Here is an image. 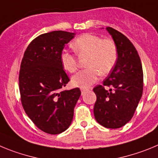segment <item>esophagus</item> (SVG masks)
<instances>
[{
  "instance_id": "1",
  "label": "esophagus",
  "mask_w": 158,
  "mask_h": 158,
  "mask_svg": "<svg viewBox=\"0 0 158 158\" xmlns=\"http://www.w3.org/2000/svg\"><path fill=\"white\" fill-rule=\"evenodd\" d=\"M80 89H81V92H82V94H83L85 92L87 91V90H88L87 88H80Z\"/></svg>"
}]
</instances>
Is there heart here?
Returning <instances> with one entry per match:
<instances>
[{
  "label": "heart",
  "instance_id": "1",
  "mask_svg": "<svg viewBox=\"0 0 158 158\" xmlns=\"http://www.w3.org/2000/svg\"><path fill=\"white\" fill-rule=\"evenodd\" d=\"M72 46L79 55H87L86 69L80 71L72 77L74 86L86 87L91 86L98 79L100 74L106 75L113 70L118 59L116 43L109 38L102 39L93 34H83L72 42ZM62 67L67 72L73 73L78 69L76 56L67 50L60 55Z\"/></svg>",
  "mask_w": 158,
  "mask_h": 158
}]
</instances>
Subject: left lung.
Wrapping results in <instances>:
<instances>
[{"label":"left lung","instance_id":"1","mask_svg":"<svg viewBox=\"0 0 158 158\" xmlns=\"http://www.w3.org/2000/svg\"><path fill=\"white\" fill-rule=\"evenodd\" d=\"M118 49V59L103 86L94 88L97 101L94 114L98 123L107 128H119L131 120L143 91L141 60L134 45L127 37L107 27ZM106 86L111 88L109 91Z\"/></svg>","mask_w":158,"mask_h":158}]
</instances>
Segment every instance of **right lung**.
<instances>
[{
	"instance_id": "add662e5",
	"label": "right lung",
	"mask_w": 158,
	"mask_h": 158,
	"mask_svg": "<svg viewBox=\"0 0 158 158\" xmlns=\"http://www.w3.org/2000/svg\"><path fill=\"white\" fill-rule=\"evenodd\" d=\"M74 36L63 31L42 34L29 44L21 62L22 106L35 126L48 134L57 135L69 128L81 95L78 87L60 91L70 79L60 55Z\"/></svg>"
}]
</instances>
